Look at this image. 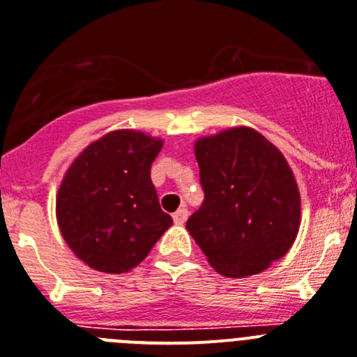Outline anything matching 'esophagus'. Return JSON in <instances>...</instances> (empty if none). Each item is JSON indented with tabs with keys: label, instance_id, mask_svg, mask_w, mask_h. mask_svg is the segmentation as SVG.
I'll list each match as a JSON object with an SVG mask.
<instances>
[{
	"label": "esophagus",
	"instance_id": "34e87169",
	"mask_svg": "<svg viewBox=\"0 0 357 357\" xmlns=\"http://www.w3.org/2000/svg\"><path fill=\"white\" fill-rule=\"evenodd\" d=\"M172 219H174L176 225H185L188 219V210L185 208V206H181V208H179L174 215H172Z\"/></svg>",
	"mask_w": 357,
	"mask_h": 357
}]
</instances>
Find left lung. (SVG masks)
<instances>
[{
  "instance_id": "1",
  "label": "left lung",
  "mask_w": 357,
  "mask_h": 357,
  "mask_svg": "<svg viewBox=\"0 0 357 357\" xmlns=\"http://www.w3.org/2000/svg\"><path fill=\"white\" fill-rule=\"evenodd\" d=\"M196 160L204 199L187 230L210 266L241 278L286 255L298 234L300 194L280 151L235 127L197 140Z\"/></svg>"
}]
</instances>
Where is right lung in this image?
Masks as SVG:
<instances>
[{
	"label": "right lung",
	"mask_w": 357,
	"mask_h": 357,
	"mask_svg": "<svg viewBox=\"0 0 357 357\" xmlns=\"http://www.w3.org/2000/svg\"><path fill=\"white\" fill-rule=\"evenodd\" d=\"M163 142L113 131L79 154L57 194V222L80 260L102 273L138 266L172 226L151 181Z\"/></svg>",
	"instance_id": "obj_1"
}]
</instances>
